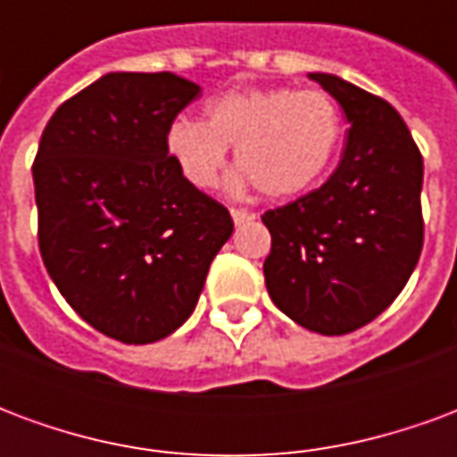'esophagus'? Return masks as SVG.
<instances>
[{"mask_svg":"<svg viewBox=\"0 0 457 457\" xmlns=\"http://www.w3.org/2000/svg\"><path fill=\"white\" fill-rule=\"evenodd\" d=\"M229 212H232V220H235V225H242V222H249V220L257 218L254 212H249V210H245V208H232Z\"/></svg>","mask_w":457,"mask_h":457,"instance_id":"obj_1","label":"esophagus"}]
</instances>
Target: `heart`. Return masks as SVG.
I'll return each instance as SVG.
<instances>
[{
	"mask_svg": "<svg viewBox=\"0 0 457 457\" xmlns=\"http://www.w3.org/2000/svg\"><path fill=\"white\" fill-rule=\"evenodd\" d=\"M343 131V112L326 90L239 87L212 97L205 121H170L166 151L183 179L210 188L235 146L245 180L269 198H291L326 176Z\"/></svg>",
	"mask_w": 457,
	"mask_h": 457,
	"instance_id": "heart-1",
	"label": "heart"
}]
</instances>
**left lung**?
<instances>
[{
	"mask_svg": "<svg viewBox=\"0 0 457 457\" xmlns=\"http://www.w3.org/2000/svg\"><path fill=\"white\" fill-rule=\"evenodd\" d=\"M350 121L336 173L267 210L269 296L298 326L345 336L402 294L423 247V156L392 104L337 75L311 73Z\"/></svg>",
	"mask_w": 457,
	"mask_h": 457,
	"instance_id": "1",
	"label": "left lung"
}]
</instances>
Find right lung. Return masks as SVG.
Here are the masks:
<instances>
[{"instance_id": "add662e5", "label": "right lung", "mask_w": 457, "mask_h": 457, "mask_svg": "<svg viewBox=\"0 0 457 457\" xmlns=\"http://www.w3.org/2000/svg\"><path fill=\"white\" fill-rule=\"evenodd\" d=\"M198 95L173 73H107L41 134V259L75 313L120 343H156L183 326L235 228L166 151L170 121Z\"/></svg>"}]
</instances>
